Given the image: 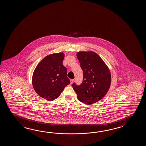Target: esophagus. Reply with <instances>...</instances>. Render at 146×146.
<instances>
[{
    "label": "esophagus",
    "mask_w": 146,
    "mask_h": 146,
    "mask_svg": "<svg viewBox=\"0 0 146 146\" xmlns=\"http://www.w3.org/2000/svg\"><path fill=\"white\" fill-rule=\"evenodd\" d=\"M74 81H75V80L74 79H71L70 80V84H72L74 82Z\"/></svg>",
    "instance_id": "1"
}]
</instances>
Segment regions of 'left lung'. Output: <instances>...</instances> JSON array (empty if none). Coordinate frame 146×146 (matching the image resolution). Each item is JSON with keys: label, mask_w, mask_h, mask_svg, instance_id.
<instances>
[{"label": "left lung", "mask_w": 146, "mask_h": 146, "mask_svg": "<svg viewBox=\"0 0 146 146\" xmlns=\"http://www.w3.org/2000/svg\"><path fill=\"white\" fill-rule=\"evenodd\" d=\"M77 57L84 79L81 85L74 83L72 86L79 100L87 105L95 104L108 92L111 81L110 71L102 58L94 51H79Z\"/></svg>", "instance_id": "obj_1"}]
</instances>
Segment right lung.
I'll list each match as a JSON object with an SVG mask.
<instances>
[{
	"label": "right lung",
	"instance_id": "obj_1",
	"mask_svg": "<svg viewBox=\"0 0 146 146\" xmlns=\"http://www.w3.org/2000/svg\"><path fill=\"white\" fill-rule=\"evenodd\" d=\"M64 57L62 52L48 54L34 70L32 77L34 90L41 98L48 101L59 97L70 82L67 77V68L62 64Z\"/></svg>",
	"mask_w": 146,
	"mask_h": 146
}]
</instances>
